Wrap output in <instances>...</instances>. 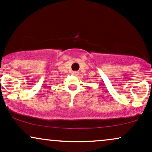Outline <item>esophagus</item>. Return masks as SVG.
<instances>
[{
	"instance_id": "esophagus-1",
	"label": "esophagus",
	"mask_w": 152,
	"mask_h": 152,
	"mask_svg": "<svg viewBox=\"0 0 152 152\" xmlns=\"http://www.w3.org/2000/svg\"><path fill=\"white\" fill-rule=\"evenodd\" d=\"M78 74H79V73H78V71H73V73H72V74L74 75V76H77Z\"/></svg>"
}]
</instances>
